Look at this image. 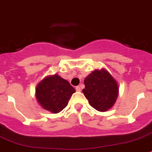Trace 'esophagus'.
Instances as JSON below:
<instances>
[{
  "label": "esophagus",
  "mask_w": 152,
  "mask_h": 152,
  "mask_svg": "<svg viewBox=\"0 0 152 152\" xmlns=\"http://www.w3.org/2000/svg\"><path fill=\"white\" fill-rule=\"evenodd\" d=\"M76 91H81V88H80V86H76Z\"/></svg>",
  "instance_id": "obj_1"
}]
</instances>
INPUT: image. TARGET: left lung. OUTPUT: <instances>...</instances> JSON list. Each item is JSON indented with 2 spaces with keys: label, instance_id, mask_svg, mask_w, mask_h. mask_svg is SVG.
I'll return each mask as SVG.
<instances>
[{
  "label": "left lung",
  "instance_id": "left-lung-1",
  "mask_svg": "<svg viewBox=\"0 0 152 152\" xmlns=\"http://www.w3.org/2000/svg\"><path fill=\"white\" fill-rule=\"evenodd\" d=\"M84 95L95 110L104 112L114 105L119 94L116 79L106 69H95L84 79Z\"/></svg>",
  "mask_w": 152,
  "mask_h": 152
}]
</instances>
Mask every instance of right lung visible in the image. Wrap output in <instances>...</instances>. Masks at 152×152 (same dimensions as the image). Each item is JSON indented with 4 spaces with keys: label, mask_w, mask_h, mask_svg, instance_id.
Instances as JSON below:
<instances>
[{
    "label": "right lung",
    "mask_w": 152,
    "mask_h": 152,
    "mask_svg": "<svg viewBox=\"0 0 152 152\" xmlns=\"http://www.w3.org/2000/svg\"><path fill=\"white\" fill-rule=\"evenodd\" d=\"M75 91L67 80L54 74L46 76L37 85L35 98L42 108L57 113L66 107Z\"/></svg>",
    "instance_id": "obj_1"
}]
</instances>
